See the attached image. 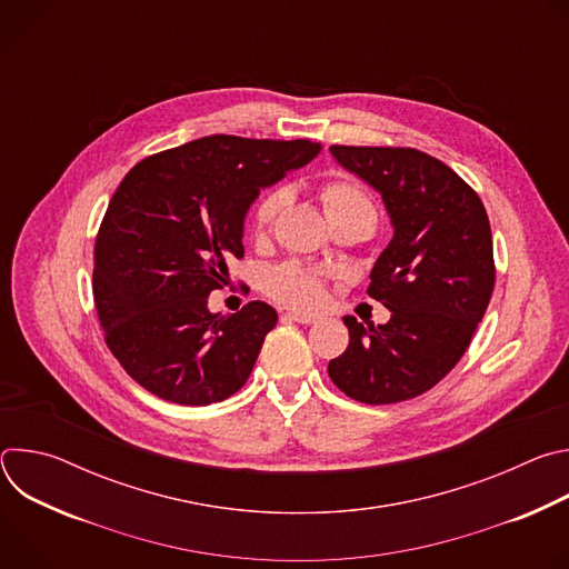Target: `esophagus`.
I'll list each match as a JSON object with an SVG mask.
<instances>
[{"instance_id":"esophagus-1","label":"esophagus","mask_w":569,"mask_h":569,"mask_svg":"<svg viewBox=\"0 0 569 569\" xmlns=\"http://www.w3.org/2000/svg\"><path fill=\"white\" fill-rule=\"evenodd\" d=\"M283 319H288V321H297V323H315V321H319V317H317V315H310V312H297V310L286 312V315H283Z\"/></svg>"}]
</instances>
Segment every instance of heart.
<instances>
[{"instance_id":"heart-1","label":"heart","mask_w":569,"mask_h":569,"mask_svg":"<svg viewBox=\"0 0 569 569\" xmlns=\"http://www.w3.org/2000/svg\"><path fill=\"white\" fill-rule=\"evenodd\" d=\"M319 196H321L323 211H327L329 218L336 216V213L349 211V209H371L362 189L356 187L353 182H347V180L327 182L321 187ZM286 200H288L286 189H274V191L266 193L259 200L257 211H254V229L259 233H263L272 224L274 216L281 211ZM266 288L274 299H279L288 306H295V308H312L321 301V281H319V277L315 272L297 266V263H286V266L274 268L268 274Z\"/></svg>"}]
</instances>
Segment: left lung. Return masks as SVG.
Instances as JSON below:
<instances>
[{"instance_id": "1", "label": "left lung", "mask_w": 569, "mask_h": 569, "mask_svg": "<svg viewBox=\"0 0 569 569\" xmlns=\"http://www.w3.org/2000/svg\"><path fill=\"white\" fill-rule=\"evenodd\" d=\"M331 154L380 193L393 236L367 288L391 317L365 329L345 315L349 347L329 376L367 405L408 400L459 362L491 301L489 216L450 167L421 150L331 146Z\"/></svg>"}]
</instances>
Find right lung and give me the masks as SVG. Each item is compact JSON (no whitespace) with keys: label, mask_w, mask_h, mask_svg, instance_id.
<instances>
[{"label":"right lung","mask_w":569,"mask_h":569,"mask_svg":"<svg viewBox=\"0 0 569 569\" xmlns=\"http://www.w3.org/2000/svg\"><path fill=\"white\" fill-rule=\"evenodd\" d=\"M321 143L211 134L150 154L123 178L94 250V301L128 376L178 405H211L250 378L277 310L211 312L209 292L242 257L261 189L312 161Z\"/></svg>","instance_id":"right-lung-1"}]
</instances>
